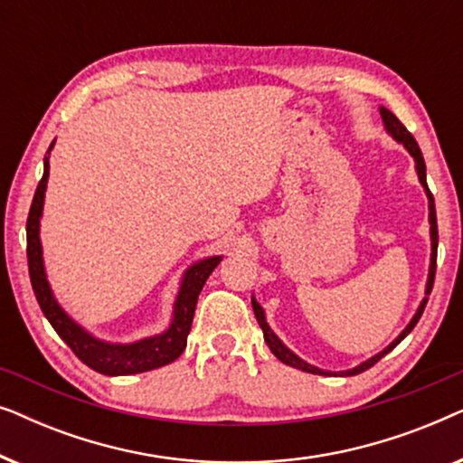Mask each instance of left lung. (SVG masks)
Returning <instances> with one entry per match:
<instances>
[{
  "mask_svg": "<svg viewBox=\"0 0 463 463\" xmlns=\"http://www.w3.org/2000/svg\"><path fill=\"white\" fill-rule=\"evenodd\" d=\"M379 113H382V122H383V128H385V132H388V135L394 138V141H398V143H402V147L409 151L411 154V157H413L415 160V170H417V179H420V183H421V187H423V192H426V195H428V211H430V214H428V219H430V242H432V252H430V269H428V282H426V297H423L421 299V303H420V307H417V312H415V316L413 318H411V322L407 326H404V331L398 335V337L392 341V344L388 345V347H383L382 352L379 354H375V356H371L369 360H364V363H360L358 366H354V369H347V371H339V373H335V371H325V369H318V366H314V364H309V363H306V360L303 358H299L297 356V354L293 352V350H288L287 345L282 344V339L278 337V335L271 331L269 328V325H268V320H265V309L259 306V301L255 299V295H252V309H255V316H257V322H259V326H261V331H263V337H265V344L269 345V350L274 352V356L280 360V363H284V364H288V366H293V369H299V371H306V373H312V375H335V377H350V375H358V373H363V371H366V369H371L373 364L377 363V360H382L385 354L388 352H392L394 350V347L401 344V341L407 337V335L413 331L415 328V325L417 322H420V318H421V314H423V307H426V303H428V295L432 293V284H434V274H436V249H439V227H436V208H434V195L430 194V189H428V181H426V162H423V156H421V149H420V145H417V141L413 138V135H411V132L404 128L402 126V122L401 119H398L394 113H392L390 109H385V107H379Z\"/></svg>",
  "mask_w": 463,
  "mask_h": 463,
  "instance_id": "obj_1",
  "label": "left lung"
}]
</instances>
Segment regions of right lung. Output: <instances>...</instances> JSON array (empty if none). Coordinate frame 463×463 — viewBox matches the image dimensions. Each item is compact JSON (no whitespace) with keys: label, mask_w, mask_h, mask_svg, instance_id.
<instances>
[{"label":"right lung","mask_w":463,"mask_h":463,"mask_svg":"<svg viewBox=\"0 0 463 463\" xmlns=\"http://www.w3.org/2000/svg\"><path fill=\"white\" fill-rule=\"evenodd\" d=\"M52 147L54 141L48 147V156ZM48 156L43 157V176L40 185L35 189L27 219V259L31 287H33L35 299L40 303L43 316H46L54 331L59 333V337L71 347L75 356H78L84 364L90 366V369L103 373V375H135V373L154 371L160 369L164 364H170L173 360L181 356L183 350H185L187 335L192 331L195 303H198L200 290L223 257L214 255L200 259V261H195L185 269L173 306V320H170L166 331L132 341V344H113V341L94 337L92 333H88L84 326L78 325V322L61 307V303L56 301L52 287H50L48 282L46 268H43L40 221L43 214V198H46L50 176Z\"/></svg>","instance_id":"right-lung-1"}]
</instances>
